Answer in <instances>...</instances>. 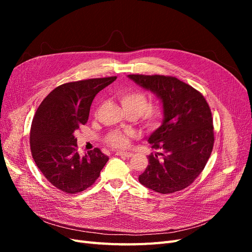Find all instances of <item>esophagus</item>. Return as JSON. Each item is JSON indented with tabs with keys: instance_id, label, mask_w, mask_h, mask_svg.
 <instances>
[{
	"instance_id": "obj_1",
	"label": "esophagus",
	"mask_w": 252,
	"mask_h": 252,
	"mask_svg": "<svg viewBox=\"0 0 252 252\" xmlns=\"http://www.w3.org/2000/svg\"><path fill=\"white\" fill-rule=\"evenodd\" d=\"M116 156L124 157V158H131V157H132V154H131V152H122V151H118V152H116Z\"/></svg>"
}]
</instances>
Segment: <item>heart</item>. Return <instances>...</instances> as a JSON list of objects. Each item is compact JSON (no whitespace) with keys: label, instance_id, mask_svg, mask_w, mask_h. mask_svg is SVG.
<instances>
[{"label":"heart","instance_id":"1","mask_svg":"<svg viewBox=\"0 0 252 252\" xmlns=\"http://www.w3.org/2000/svg\"><path fill=\"white\" fill-rule=\"evenodd\" d=\"M119 100L127 114L138 119L139 123L146 130H156L161 126L165 117V109L161 104H150L148 95L139 89H128L121 93ZM132 131L112 130L105 138L106 145L116 149L129 147Z\"/></svg>","mask_w":252,"mask_h":252}]
</instances>
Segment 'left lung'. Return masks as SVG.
<instances>
[{"label": "left lung", "mask_w": 252, "mask_h": 252, "mask_svg": "<svg viewBox=\"0 0 252 252\" xmlns=\"http://www.w3.org/2000/svg\"><path fill=\"white\" fill-rule=\"evenodd\" d=\"M128 77L157 94L165 109L163 124L148 139L152 148L162 152L148 156L149 164L139 181L158 193L180 191L199 177L211 155L215 132L209 105L200 91L175 77Z\"/></svg>", "instance_id": "obj_1"}]
</instances>
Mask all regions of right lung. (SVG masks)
I'll list each match as a JSON object with an SVG mask.
<instances>
[{
	"label": "right lung",
	"instance_id": "1",
	"mask_svg": "<svg viewBox=\"0 0 252 252\" xmlns=\"http://www.w3.org/2000/svg\"><path fill=\"white\" fill-rule=\"evenodd\" d=\"M117 77L62 84L44 98L30 128V149L37 168L67 194L93 186L109 158L94 148L81 157L74 131L88 121L95 94Z\"/></svg>",
	"mask_w": 252,
	"mask_h": 252
}]
</instances>
